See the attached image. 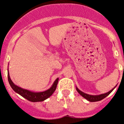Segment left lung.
Returning <instances> with one entry per match:
<instances>
[{"mask_svg":"<svg viewBox=\"0 0 124 124\" xmlns=\"http://www.w3.org/2000/svg\"><path fill=\"white\" fill-rule=\"evenodd\" d=\"M116 86H115L114 88L112 89L111 90V91H110L109 92H107V93H102V94L99 95H92L87 94V93H84V92H82V91H81L80 90L78 89L77 87H76V90H77V91L79 93V94L80 95H82L83 98H85V99L87 100H88L89 101H91V102H95V101L102 100V99H104V98H106V97H107V96L113 91V90L115 88Z\"/></svg>","mask_w":124,"mask_h":124,"instance_id":"8db88e82","label":"left lung"}]
</instances>
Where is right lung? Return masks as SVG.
<instances>
[{
    "mask_svg": "<svg viewBox=\"0 0 124 124\" xmlns=\"http://www.w3.org/2000/svg\"><path fill=\"white\" fill-rule=\"evenodd\" d=\"M8 78L10 86H11V87H12V89H13L16 93H18V94L20 95L21 96H22L23 98H26L27 100L32 101V102H39V101H44L45 100L49 98V97L53 94V92L55 91V90H56L59 80L58 78H56V80L54 81V82L53 83L52 87L50 89H47V91H44V92H32V91H30L27 89H24L22 88V87L16 85L12 82V81L11 80V78H10L9 74L8 71Z\"/></svg>",
    "mask_w": 124,
    "mask_h": 124,
    "instance_id": "1",
    "label": "right lung"
}]
</instances>
